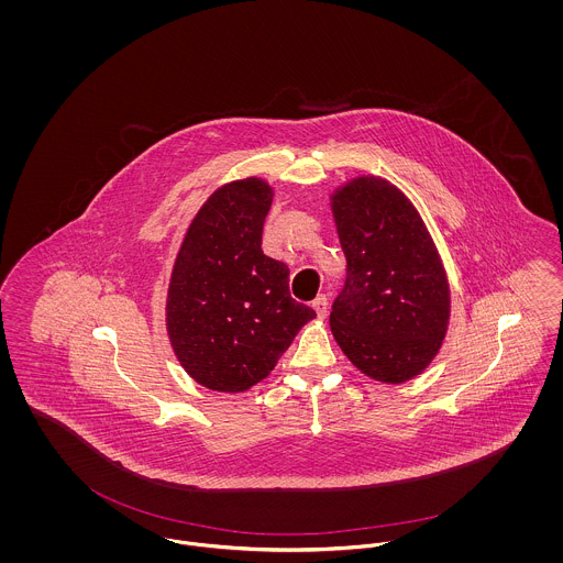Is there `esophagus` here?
I'll use <instances>...</instances> for the list:
<instances>
[{
	"instance_id": "1",
	"label": "esophagus",
	"mask_w": 563,
	"mask_h": 563,
	"mask_svg": "<svg viewBox=\"0 0 563 563\" xmlns=\"http://www.w3.org/2000/svg\"><path fill=\"white\" fill-rule=\"evenodd\" d=\"M312 308L317 310L319 319H324L327 312H329V299H327V295H319V297L312 301Z\"/></svg>"
}]
</instances>
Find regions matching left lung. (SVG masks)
<instances>
[{"label":"left lung","instance_id":"8db88e82","mask_svg":"<svg viewBox=\"0 0 563 563\" xmlns=\"http://www.w3.org/2000/svg\"><path fill=\"white\" fill-rule=\"evenodd\" d=\"M333 217L346 255L333 338L363 374L401 384L429 365L448 331L450 289L437 249L411 202L384 179L340 189Z\"/></svg>","mask_w":563,"mask_h":563}]
</instances>
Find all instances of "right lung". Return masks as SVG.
I'll return each mask as SVG.
<instances>
[{"label": "right lung", "instance_id": "obj_1", "mask_svg": "<svg viewBox=\"0 0 563 563\" xmlns=\"http://www.w3.org/2000/svg\"><path fill=\"white\" fill-rule=\"evenodd\" d=\"M272 189L244 179L217 189L189 225L166 299L179 363L198 384L242 393L274 369L317 312L289 294L287 264L262 251Z\"/></svg>", "mask_w": 563, "mask_h": 563}]
</instances>
